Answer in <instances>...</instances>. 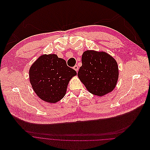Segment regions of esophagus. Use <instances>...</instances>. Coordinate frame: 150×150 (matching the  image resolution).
Returning a JSON list of instances; mask_svg holds the SVG:
<instances>
[{
    "label": "esophagus",
    "instance_id": "obj_1",
    "mask_svg": "<svg viewBox=\"0 0 150 150\" xmlns=\"http://www.w3.org/2000/svg\"><path fill=\"white\" fill-rule=\"evenodd\" d=\"M73 69L77 72V71H78V70H79V67H78V66H77V65H76V66H74V67H73Z\"/></svg>",
    "mask_w": 150,
    "mask_h": 150
}]
</instances>
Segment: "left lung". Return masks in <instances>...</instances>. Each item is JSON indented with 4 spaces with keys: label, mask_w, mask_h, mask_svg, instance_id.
<instances>
[{
    "label": "left lung",
    "mask_w": 150,
    "mask_h": 150,
    "mask_svg": "<svg viewBox=\"0 0 150 150\" xmlns=\"http://www.w3.org/2000/svg\"><path fill=\"white\" fill-rule=\"evenodd\" d=\"M81 62L77 75L89 92L102 96L113 91L119 71L112 56L105 52L87 50L82 55Z\"/></svg>",
    "instance_id": "8db88e82"
}]
</instances>
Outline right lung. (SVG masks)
<instances>
[{"label": "right lung", "mask_w": 150, "mask_h": 150, "mask_svg": "<svg viewBox=\"0 0 150 150\" xmlns=\"http://www.w3.org/2000/svg\"><path fill=\"white\" fill-rule=\"evenodd\" d=\"M76 71L55 54L42 55L29 69V80L34 92L42 100L56 103L66 95L67 86Z\"/></svg>", "instance_id": "right-lung-1"}]
</instances>
